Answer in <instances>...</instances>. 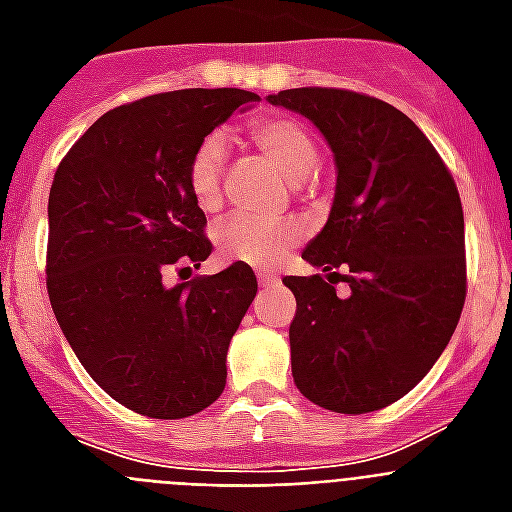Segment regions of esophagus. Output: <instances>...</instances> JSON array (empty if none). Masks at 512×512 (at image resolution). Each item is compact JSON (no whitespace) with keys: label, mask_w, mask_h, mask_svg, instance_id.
Wrapping results in <instances>:
<instances>
[{"label":"esophagus","mask_w":512,"mask_h":512,"mask_svg":"<svg viewBox=\"0 0 512 512\" xmlns=\"http://www.w3.org/2000/svg\"><path fill=\"white\" fill-rule=\"evenodd\" d=\"M257 281H260V287H268V284H276V276L273 273H257Z\"/></svg>","instance_id":"obj_1"}]
</instances>
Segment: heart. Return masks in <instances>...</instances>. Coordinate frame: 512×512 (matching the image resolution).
Returning <instances> with one entry per match:
<instances>
[{"instance_id": "heart-1", "label": "heart", "mask_w": 512, "mask_h": 512, "mask_svg": "<svg viewBox=\"0 0 512 512\" xmlns=\"http://www.w3.org/2000/svg\"><path fill=\"white\" fill-rule=\"evenodd\" d=\"M249 140L289 183H303L319 164V148L303 122L289 116H263L249 124ZM225 146L220 135H209L193 151L188 162V191L204 212L220 207ZM300 228L289 217L228 215L212 228V244L225 263H244L252 268H271L295 247Z\"/></svg>"}]
</instances>
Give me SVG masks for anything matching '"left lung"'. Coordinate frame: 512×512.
Returning a JSON list of instances; mask_svg holds the SVG:
<instances>
[{"label": "left lung", "mask_w": 512, "mask_h": 512, "mask_svg": "<svg viewBox=\"0 0 512 512\" xmlns=\"http://www.w3.org/2000/svg\"><path fill=\"white\" fill-rule=\"evenodd\" d=\"M303 114L335 154L327 225L303 249L316 276H287L292 377L329 412L366 414L406 396L452 340L465 305V217L422 130L385 100L332 87L268 95ZM349 284L337 296L334 284Z\"/></svg>", "instance_id": "obj_1"}]
</instances>
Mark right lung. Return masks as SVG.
Segmentation results:
<instances>
[{
	"label": "right lung",
	"mask_w": 512,
	"mask_h": 512,
	"mask_svg": "<svg viewBox=\"0 0 512 512\" xmlns=\"http://www.w3.org/2000/svg\"><path fill=\"white\" fill-rule=\"evenodd\" d=\"M255 100L236 87L140 98L100 116L52 177V313L87 374L132 412L180 420L225 388L255 273L233 263L175 287L164 273L212 252L185 172L201 140Z\"/></svg>",
	"instance_id": "obj_1"
}]
</instances>
